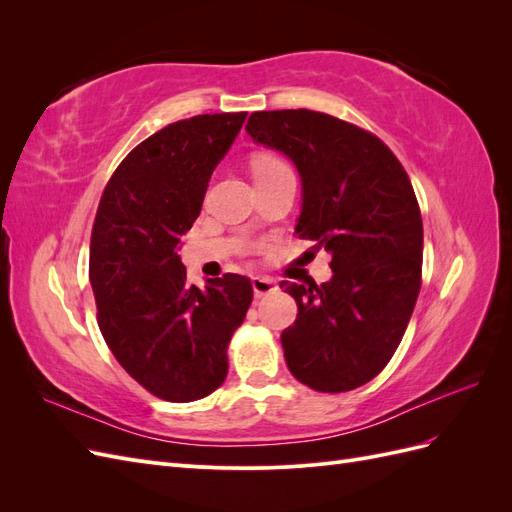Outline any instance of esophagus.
Returning <instances> with one entry per match:
<instances>
[{
  "label": "esophagus",
  "instance_id": "1",
  "mask_svg": "<svg viewBox=\"0 0 512 512\" xmlns=\"http://www.w3.org/2000/svg\"><path fill=\"white\" fill-rule=\"evenodd\" d=\"M252 288H254V294L258 299L265 297V294L277 292V284L273 280H269V277H252Z\"/></svg>",
  "mask_w": 512,
  "mask_h": 512
}]
</instances>
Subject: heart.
<instances>
[{
    "label": "heart",
    "mask_w": 512,
    "mask_h": 512,
    "mask_svg": "<svg viewBox=\"0 0 512 512\" xmlns=\"http://www.w3.org/2000/svg\"><path fill=\"white\" fill-rule=\"evenodd\" d=\"M282 166H286V164L280 158H275V156H256L252 160L254 177L262 175V173H269V170H275V168H282Z\"/></svg>",
    "instance_id": "obj_1"
}]
</instances>
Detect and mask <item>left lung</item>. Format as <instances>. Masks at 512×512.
Here are the masks:
<instances>
[{"mask_svg":"<svg viewBox=\"0 0 512 512\" xmlns=\"http://www.w3.org/2000/svg\"><path fill=\"white\" fill-rule=\"evenodd\" d=\"M245 130L297 166L294 232L331 254L329 282H282L299 307L282 333L286 365L314 391H352L391 361L421 290L423 220L412 183L378 136L327 113L260 111Z\"/></svg>","mask_w":512,"mask_h":512,"instance_id":"1","label":"left lung"}]
</instances>
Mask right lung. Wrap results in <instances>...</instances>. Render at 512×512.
Returning a JSON list of instances; mask_svg holds the SVG:
<instances>
[{
    "label": "right lung",
    "instance_id": "obj_1",
    "mask_svg": "<svg viewBox=\"0 0 512 512\" xmlns=\"http://www.w3.org/2000/svg\"><path fill=\"white\" fill-rule=\"evenodd\" d=\"M245 117L196 115L134 147L108 181L91 232L89 280L104 342L138 384L177 404L222 386L228 342L254 297L237 273L190 286L179 258Z\"/></svg>",
    "mask_w": 512,
    "mask_h": 512
}]
</instances>
